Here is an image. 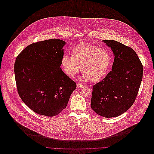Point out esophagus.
I'll return each instance as SVG.
<instances>
[{"label":"esophagus","mask_w":154,"mask_h":154,"mask_svg":"<svg viewBox=\"0 0 154 154\" xmlns=\"http://www.w3.org/2000/svg\"><path fill=\"white\" fill-rule=\"evenodd\" d=\"M77 87L78 88H84L85 87V85H84L82 84H79V83H77Z\"/></svg>","instance_id":"obj_1"}]
</instances>
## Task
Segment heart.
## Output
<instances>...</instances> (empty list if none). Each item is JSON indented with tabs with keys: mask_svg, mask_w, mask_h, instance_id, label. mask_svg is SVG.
Wrapping results in <instances>:
<instances>
[{
	"mask_svg": "<svg viewBox=\"0 0 154 154\" xmlns=\"http://www.w3.org/2000/svg\"><path fill=\"white\" fill-rule=\"evenodd\" d=\"M111 62L110 52L106 48L89 43L76 46L72 56L65 54L61 60L62 66L66 75L74 77L81 70L82 79L86 81H98L107 74Z\"/></svg>",
	"mask_w": 154,
	"mask_h": 154,
	"instance_id": "obj_1",
	"label": "heart"
}]
</instances>
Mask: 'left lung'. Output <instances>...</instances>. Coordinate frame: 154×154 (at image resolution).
Wrapping results in <instances>:
<instances>
[{"label":"left lung","instance_id":"obj_1","mask_svg":"<svg viewBox=\"0 0 154 154\" xmlns=\"http://www.w3.org/2000/svg\"><path fill=\"white\" fill-rule=\"evenodd\" d=\"M111 47L112 70L92 87L91 107L106 118L124 113L134 103L143 76V65L131 47L114 40H103Z\"/></svg>","mask_w":154,"mask_h":154}]
</instances>
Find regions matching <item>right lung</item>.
Here are the masks:
<instances>
[{
    "instance_id": "add662e5",
    "label": "right lung",
    "mask_w": 154,
    "mask_h": 154,
    "mask_svg": "<svg viewBox=\"0 0 154 154\" xmlns=\"http://www.w3.org/2000/svg\"><path fill=\"white\" fill-rule=\"evenodd\" d=\"M65 42L50 39L25 47L14 65L16 84L22 101L35 112L48 117L67 106L76 84L62 71Z\"/></svg>"
}]
</instances>
